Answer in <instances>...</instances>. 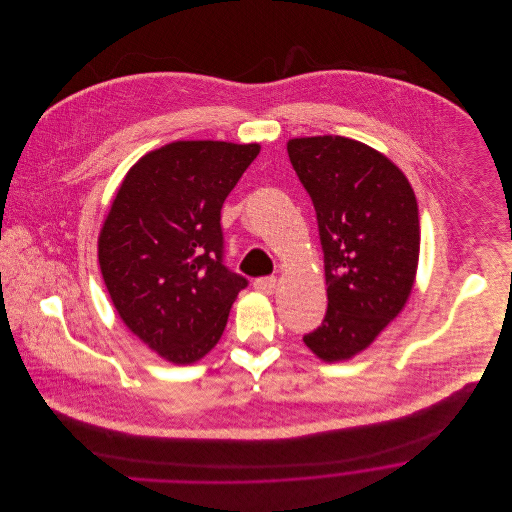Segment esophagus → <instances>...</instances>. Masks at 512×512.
<instances>
[{
    "label": "esophagus",
    "instance_id": "34e87169",
    "mask_svg": "<svg viewBox=\"0 0 512 512\" xmlns=\"http://www.w3.org/2000/svg\"><path fill=\"white\" fill-rule=\"evenodd\" d=\"M254 288L260 293L272 295V293L276 292V288H278V282H276V278H272V276H268V278H258V280L254 282Z\"/></svg>",
    "mask_w": 512,
    "mask_h": 512
}]
</instances>
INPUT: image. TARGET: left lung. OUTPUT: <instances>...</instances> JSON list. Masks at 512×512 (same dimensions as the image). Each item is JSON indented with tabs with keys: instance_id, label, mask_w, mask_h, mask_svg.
I'll return each instance as SVG.
<instances>
[{
	"instance_id": "8db88e82",
	"label": "left lung",
	"mask_w": 512,
	"mask_h": 512,
	"mask_svg": "<svg viewBox=\"0 0 512 512\" xmlns=\"http://www.w3.org/2000/svg\"><path fill=\"white\" fill-rule=\"evenodd\" d=\"M325 260L327 313L303 337L325 361H349L404 309L418 270L420 217L406 175L380 151L343 136L293 138Z\"/></svg>"
}]
</instances>
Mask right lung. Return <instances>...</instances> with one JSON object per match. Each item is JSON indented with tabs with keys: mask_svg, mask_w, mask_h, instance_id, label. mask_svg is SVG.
Returning <instances> with one entry per match:
<instances>
[{
	"mask_svg": "<svg viewBox=\"0 0 512 512\" xmlns=\"http://www.w3.org/2000/svg\"><path fill=\"white\" fill-rule=\"evenodd\" d=\"M260 144L171 142L126 173L98 236L100 272L126 327L173 365L201 361L246 278L222 264L220 209Z\"/></svg>",
	"mask_w": 512,
	"mask_h": 512,
	"instance_id": "add662e5",
	"label": "right lung"
}]
</instances>
